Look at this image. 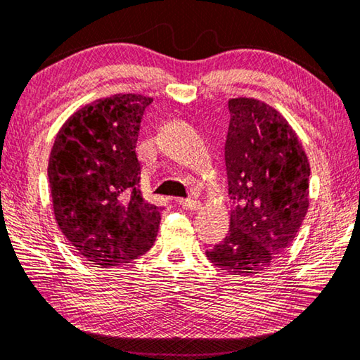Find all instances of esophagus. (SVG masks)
<instances>
[{"label": "esophagus", "mask_w": 360, "mask_h": 360, "mask_svg": "<svg viewBox=\"0 0 360 360\" xmlns=\"http://www.w3.org/2000/svg\"><path fill=\"white\" fill-rule=\"evenodd\" d=\"M179 204L181 205L184 209H190V210H194V209H199V205H201V202L198 201V199H193V198H181L179 199Z\"/></svg>", "instance_id": "obj_1"}]
</instances>
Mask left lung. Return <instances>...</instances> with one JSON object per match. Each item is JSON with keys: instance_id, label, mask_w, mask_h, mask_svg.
Here are the masks:
<instances>
[{"instance_id": "obj_1", "label": "left lung", "mask_w": 360, "mask_h": 360, "mask_svg": "<svg viewBox=\"0 0 360 360\" xmlns=\"http://www.w3.org/2000/svg\"><path fill=\"white\" fill-rule=\"evenodd\" d=\"M225 164L233 209L226 238L207 250L229 274H258L292 244L308 212L309 164L297 134L269 105L228 102Z\"/></svg>"}]
</instances>
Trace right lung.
Wrapping results in <instances>:
<instances>
[{"label": "right lung", "instance_id": "1", "mask_svg": "<svg viewBox=\"0 0 360 360\" xmlns=\"http://www.w3.org/2000/svg\"><path fill=\"white\" fill-rule=\"evenodd\" d=\"M153 98L116 94L76 111L52 146L49 176L56 220L92 264L121 266L155 244L164 207L140 193L137 140Z\"/></svg>", "mask_w": 360, "mask_h": 360}]
</instances>
